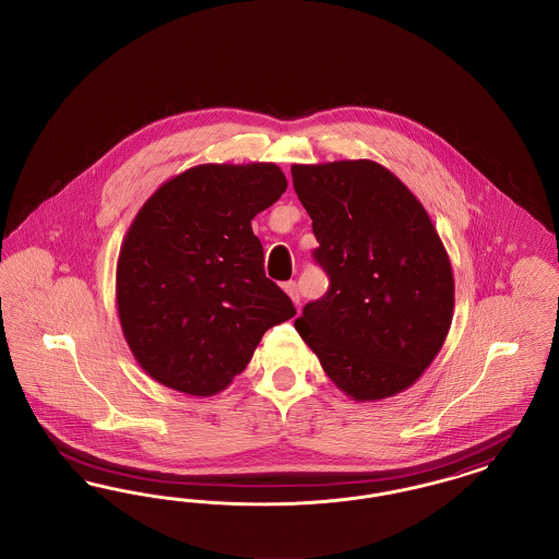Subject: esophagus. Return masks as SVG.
Instances as JSON below:
<instances>
[{
  "label": "esophagus",
  "instance_id": "1",
  "mask_svg": "<svg viewBox=\"0 0 559 559\" xmlns=\"http://www.w3.org/2000/svg\"><path fill=\"white\" fill-rule=\"evenodd\" d=\"M283 289H285V293L292 297L293 304H295V306H299V289H297V283H295V281H289V283H285V285H283Z\"/></svg>",
  "mask_w": 559,
  "mask_h": 559
}]
</instances>
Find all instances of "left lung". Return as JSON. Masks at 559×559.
I'll return each mask as SVG.
<instances>
[{"label":"left lung","mask_w":559,"mask_h":559,"mask_svg":"<svg viewBox=\"0 0 559 559\" xmlns=\"http://www.w3.org/2000/svg\"><path fill=\"white\" fill-rule=\"evenodd\" d=\"M329 292L295 329L356 402L411 388L444 344L454 308L449 253L419 199L369 159L292 165Z\"/></svg>","instance_id":"obj_1"}]
</instances>
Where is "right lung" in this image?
Returning <instances> with one entry per match:
<instances>
[{"mask_svg":"<svg viewBox=\"0 0 559 559\" xmlns=\"http://www.w3.org/2000/svg\"><path fill=\"white\" fill-rule=\"evenodd\" d=\"M285 190L274 163H205L135 213L117 260V312L133 358L160 385L226 390L267 329L295 317L251 228Z\"/></svg>","mask_w":559,"mask_h":559,"instance_id":"add662e5","label":"right lung"}]
</instances>
